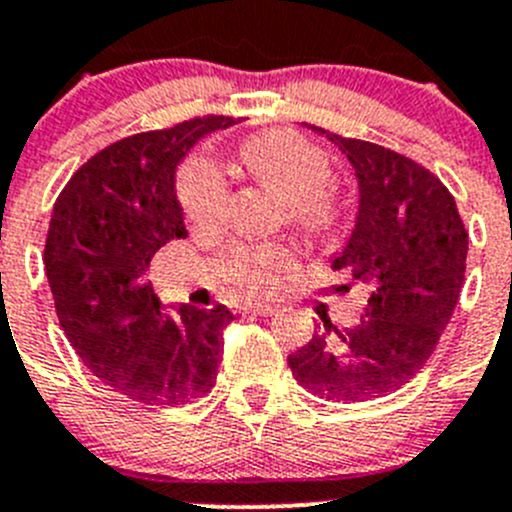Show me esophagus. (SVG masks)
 Instances as JSON below:
<instances>
[{"instance_id": "34e87169", "label": "esophagus", "mask_w": 512, "mask_h": 512, "mask_svg": "<svg viewBox=\"0 0 512 512\" xmlns=\"http://www.w3.org/2000/svg\"><path fill=\"white\" fill-rule=\"evenodd\" d=\"M275 310H278V308H275L272 303H247V305H242L240 313H245V315H272Z\"/></svg>"}]
</instances>
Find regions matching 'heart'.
<instances>
[{
  "instance_id": "heart-1",
  "label": "heart",
  "mask_w": 512,
  "mask_h": 512,
  "mask_svg": "<svg viewBox=\"0 0 512 512\" xmlns=\"http://www.w3.org/2000/svg\"><path fill=\"white\" fill-rule=\"evenodd\" d=\"M237 164L260 184L283 197L285 219L300 232L323 240L343 219V197L328 181V156L295 131H265L245 138L237 148ZM176 199L186 222L197 229L217 227L227 204V184L217 166L204 156H191L176 176ZM293 265V250L283 242H237L217 260V275L232 293H270L280 275Z\"/></svg>"
}]
</instances>
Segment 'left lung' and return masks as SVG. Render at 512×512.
Masks as SVG:
<instances>
[{"instance_id": "left-lung-1", "label": "left lung", "mask_w": 512, "mask_h": 512, "mask_svg": "<svg viewBox=\"0 0 512 512\" xmlns=\"http://www.w3.org/2000/svg\"><path fill=\"white\" fill-rule=\"evenodd\" d=\"M326 133L358 176L356 229L333 260L366 293L356 326L328 318L290 353L295 381L326 401H369L414 379L450 323L465 283L467 229L450 189L409 156Z\"/></svg>"}]
</instances>
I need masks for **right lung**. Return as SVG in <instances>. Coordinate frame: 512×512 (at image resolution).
Masks as SVG:
<instances>
[{"mask_svg":"<svg viewBox=\"0 0 512 512\" xmlns=\"http://www.w3.org/2000/svg\"><path fill=\"white\" fill-rule=\"evenodd\" d=\"M232 116H194L143 131L90 156L60 191L45 240L57 318L103 384L146 407H179L217 381L224 305L161 313L148 270L156 252L186 237L174 169L204 133Z\"/></svg>","mask_w":512,"mask_h":512,"instance_id":"1","label":"right lung"}]
</instances>
